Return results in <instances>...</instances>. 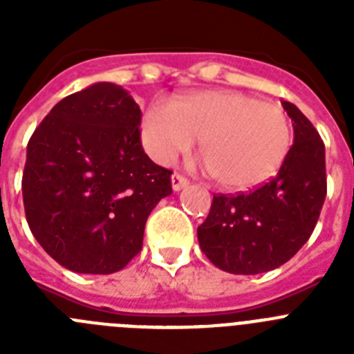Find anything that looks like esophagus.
Instances as JSON below:
<instances>
[{"label":"esophagus","instance_id":"1","mask_svg":"<svg viewBox=\"0 0 354 354\" xmlns=\"http://www.w3.org/2000/svg\"><path fill=\"white\" fill-rule=\"evenodd\" d=\"M189 184V180L180 174H174L171 175V187H174V192H180L183 187H186Z\"/></svg>","mask_w":354,"mask_h":354}]
</instances>
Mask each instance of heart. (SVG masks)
<instances>
[{
	"label": "heart",
	"mask_w": 354,
	"mask_h": 354,
	"mask_svg": "<svg viewBox=\"0 0 354 354\" xmlns=\"http://www.w3.org/2000/svg\"><path fill=\"white\" fill-rule=\"evenodd\" d=\"M140 129L143 147L159 165H171L200 138L207 170L236 192L271 179L292 138L283 109L232 90L196 92L174 104L152 102Z\"/></svg>",
	"instance_id": "heart-1"
}]
</instances>
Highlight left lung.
<instances>
[{"mask_svg":"<svg viewBox=\"0 0 354 354\" xmlns=\"http://www.w3.org/2000/svg\"><path fill=\"white\" fill-rule=\"evenodd\" d=\"M294 143L270 183L250 193L216 195L198 243L205 257L232 274H259L286 264L314 232L326 198L324 143L292 102Z\"/></svg>","mask_w":354,"mask_h":354,"instance_id":"obj_1","label":"left lung"}]
</instances>
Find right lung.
I'll use <instances>...</instances> for the list:
<instances>
[{"mask_svg": "<svg viewBox=\"0 0 354 354\" xmlns=\"http://www.w3.org/2000/svg\"><path fill=\"white\" fill-rule=\"evenodd\" d=\"M140 122L129 92L101 81L62 99L28 142V225L74 273L120 271L142 250L152 209L171 195V171L145 154Z\"/></svg>", "mask_w": 354, "mask_h": 354, "instance_id": "right-lung-1", "label": "right lung"}]
</instances>
